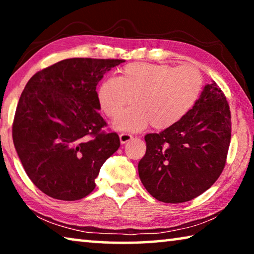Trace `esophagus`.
<instances>
[{"label":"esophagus","mask_w":254,"mask_h":254,"mask_svg":"<svg viewBox=\"0 0 254 254\" xmlns=\"http://www.w3.org/2000/svg\"><path fill=\"white\" fill-rule=\"evenodd\" d=\"M132 137L133 136L130 134V133H121V134H120V141H121L122 144H124L127 143V141H130Z\"/></svg>","instance_id":"esophagus-1"}]
</instances>
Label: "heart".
Masks as SVG:
<instances>
[{
	"label": "heart",
	"instance_id": "obj_1",
	"mask_svg": "<svg viewBox=\"0 0 254 254\" xmlns=\"http://www.w3.org/2000/svg\"><path fill=\"white\" fill-rule=\"evenodd\" d=\"M204 86L201 72L195 66L168 64H128L120 77H109L98 88V102L107 118L119 117L121 130H141L151 123L165 130L186 117L200 96Z\"/></svg>",
	"mask_w": 254,
	"mask_h": 254
}]
</instances>
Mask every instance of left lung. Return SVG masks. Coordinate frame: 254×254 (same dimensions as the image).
<instances>
[{
  "mask_svg": "<svg viewBox=\"0 0 254 254\" xmlns=\"http://www.w3.org/2000/svg\"><path fill=\"white\" fill-rule=\"evenodd\" d=\"M231 126L226 96L213 81L177 124L145 135L147 151L137 169L150 195L178 204L207 190L225 167Z\"/></svg>",
  "mask_w": 254,
  "mask_h": 254,
  "instance_id": "8db88e82",
  "label": "left lung"
}]
</instances>
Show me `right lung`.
I'll use <instances>...</instances> for the list:
<instances>
[{
    "instance_id": "add662e5",
    "label": "right lung",
    "mask_w": 254,
    "mask_h": 254,
    "mask_svg": "<svg viewBox=\"0 0 254 254\" xmlns=\"http://www.w3.org/2000/svg\"><path fill=\"white\" fill-rule=\"evenodd\" d=\"M123 59L70 58L36 72L16 106L12 137L28 177L46 195L77 200L94 190L120 147L98 110L97 83Z\"/></svg>"
}]
</instances>
